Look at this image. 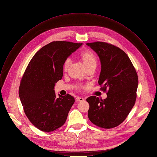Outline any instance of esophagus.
I'll use <instances>...</instances> for the list:
<instances>
[{
    "label": "esophagus",
    "mask_w": 157,
    "mask_h": 157,
    "mask_svg": "<svg viewBox=\"0 0 157 157\" xmlns=\"http://www.w3.org/2000/svg\"><path fill=\"white\" fill-rule=\"evenodd\" d=\"M76 100L77 101H83L84 100V98H82V97H77L76 98Z\"/></svg>",
    "instance_id": "34e87169"
}]
</instances>
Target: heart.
Returning a JSON list of instances; mask_svg holds the SVG:
<instances>
[{"instance_id": "b5f03b06", "label": "heart", "mask_w": 157, "mask_h": 157, "mask_svg": "<svg viewBox=\"0 0 157 157\" xmlns=\"http://www.w3.org/2000/svg\"><path fill=\"white\" fill-rule=\"evenodd\" d=\"M81 57L83 64L86 67L91 65V64H97V58L93 52L89 51H84L81 54ZM70 64V59H67L64 62V69L66 70Z\"/></svg>"}]
</instances>
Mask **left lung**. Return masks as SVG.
<instances>
[{
  "instance_id": "left-lung-1",
  "label": "left lung",
  "mask_w": 157,
  "mask_h": 157,
  "mask_svg": "<svg viewBox=\"0 0 157 157\" xmlns=\"http://www.w3.org/2000/svg\"><path fill=\"white\" fill-rule=\"evenodd\" d=\"M95 51L101 63L98 83L107 97L100 100L91 96L88 118L96 126L109 129L122 123L133 108L138 86L136 71L128 57L120 48L104 43L86 44Z\"/></svg>"
}]
</instances>
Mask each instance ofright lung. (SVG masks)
Here are the masks:
<instances>
[{"instance_id": "obj_1", "label": "right lung", "mask_w": 157, "mask_h": 157, "mask_svg": "<svg viewBox=\"0 0 157 157\" xmlns=\"http://www.w3.org/2000/svg\"><path fill=\"white\" fill-rule=\"evenodd\" d=\"M83 43L53 41L40 49L30 60L19 87V97L30 122L44 132L65 123L75 102L67 94L56 97L54 86L63 76L66 60Z\"/></svg>"}]
</instances>
